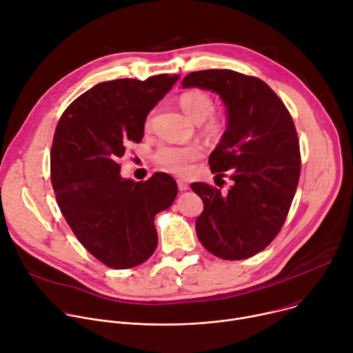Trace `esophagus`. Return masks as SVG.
<instances>
[{"instance_id": "obj_1", "label": "esophagus", "mask_w": 353, "mask_h": 353, "mask_svg": "<svg viewBox=\"0 0 353 353\" xmlns=\"http://www.w3.org/2000/svg\"><path fill=\"white\" fill-rule=\"evenodd\" d=\"M177 185H179V190H180V191H185V190L190 188V184H188L185 180H181V179L177 180Z\"/></svg>"}]
</instances>
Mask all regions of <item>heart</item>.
I'll list each match as a JSON object with an SVG mask.
<instances>
[{
	"label": "heart",
	"mask_w": 353,
	"mask_h": 353,
	"mask_svg": "<svg viewBox=\"0 0 353 353\" xmlns=\"http://www.w3.org/2000/svg\"><path fill=\"white\" fill-rule=\"evenodd\" d=\"M179 105L184 114L194 123H203L204 132L208 137H218L225 128L222 117L212 114L215 109L214 99L204 90H188L179 97ZM146 128L150 127V117L146 119ZM201 157V148L195 145L188 146H163L158 150L157 161L159 165L176 174H185L190 172V163Z\"/></svg>",
	"instance_id": "1"
}]
</instances>
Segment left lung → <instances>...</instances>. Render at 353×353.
<instances>
[{
    "mask_svg": "<svg viewBox=\"0 0 353 353\" xmlns=\"http://www.w3.org/2000/svg\"><path fill=\"white\" fill-rule=\"evenodd\" d=\"M181 85L218 93L226 108V130L210 166L216 176L229 170L233 185L222 194L205 183L191 184L204 203L196 236L222 260L253 257L279 233L299 183L292 116L264 81L232 70L195 71Z\"/></svg>",
    "mask_w": 353,
    "mask_h": 353,
    "instance_id": "obj_1",
    "label": "left lung"
}]
</instances>
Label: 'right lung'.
Returning a JSON list of instances; mask_svg holds the SVG:
<instances>
[{"mask_svg":"<svg viewBox=\"0 0 353 353\" xmlns=\"http://www.w3.org/2000/svg\"><path fill=\"white\" fill-rule=\"evenodd\" d=\"M179 78L100 82L77 97L57 124L50 154L57 204L79 243L110 268H132L154 254L155 215L177 195L172 176L123 179L119 162L131 142L142 141L148 113Z\"/></svg>","mask_w":353,"mask_h":353,"instance_id":"1","label":"right lung"}]
</instances>
